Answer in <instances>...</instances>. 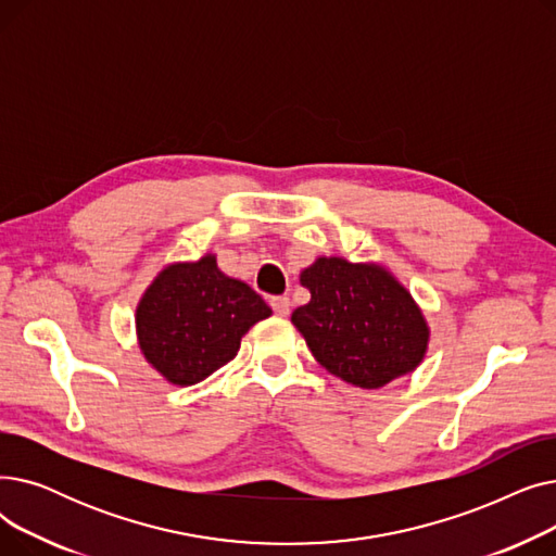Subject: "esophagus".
Segmentation results:
<instances>
[{"label": "esophagus", "mask_w": 556, "mask_h": 556, "mask_svg": "<svg viewBox=\"0 0 556 556\" xmlns=\"http://www.w3.org/2000/svg\"><path fill=\"white\" fill-rule=\"evenodd\" d=\"M270 306H273L275 315H279V317H286L290 313V300L288 298H273Z\"/></svg>", "instance_id": "34e87169"}]
</instances>
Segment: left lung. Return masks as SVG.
<instances>
[{"mask_svg":"<svg viewBox=\"0 0 556 556\" xmlns=\"http://www.w3.org/2000/svg\"><path fill=\"white\" fill-rule=\"evenodd\" d=\"M300 281L311 290V302L290 319L315 361L333 376L376 390L424 361L430 336L426 319L386 268L319 256Z\"/></svg>","mask_w":556,"mask_h":556,"instance_id":"8db88e82","label":"left lung"}]
</instances>
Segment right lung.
I'll use <instances>...</instances> for the list:
<instances>
[{"label": "right lung", "mask_w": 556, "mask_h": 556, "mask_svg": "<svg viewBox=\"0 0 556 556\" xmlns=\"http://www.w3.org/2000/svg\"><path fill=\"white\" fill-rule=\"evenodd\" d=\"M270 306L254 290L223 275L214 254L166 266L137 306V338L168 383L193 386L237 356L241 338Z\"/></svg>", "instance_id": "right-lung-1"}]
</instances>
